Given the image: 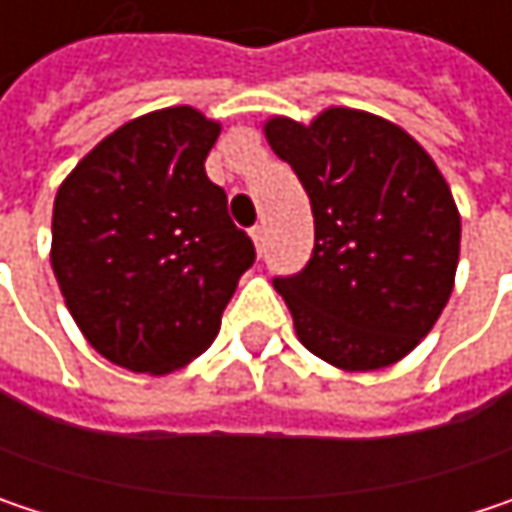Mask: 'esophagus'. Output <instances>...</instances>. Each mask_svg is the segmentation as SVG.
Segmentation results:
<instances>
[{
  "label": "esophagus",
  "mask_w": 512,
  "mask_h": 512,
  "mask_svg": "<svg viewBox=\"0 0 512 512\" xmlns=\"http://www.w3.org/2000/svg\"><path fill=\"white\" fill-rule=\"evenodd\" d=\"M249 234H252V243H255L257 255H263V246H266V231H263V228L257 225V228H252Z\"/></svg>",
  "instance_id": "1"
}]
</instances>
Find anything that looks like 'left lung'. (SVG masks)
<instances>
[{
    "mask_svg": "<svg viewBox=\"0 0 512 512\" xmlns=\"http://www.w3.org/2000/svg\"><path fill=\"white\" fill-rule=\"evenodd\" d=\"M263 136L314 213L308 266L272 281L296 338L347 373L409 356L445 311L460 260V210L439 165L403 127L347 106L308 124L272 115Z\"/></svg>",
    "mask_w": 512,
    "mask_h": 512,
    "instance_id": "obj_1",
    "label": "left lung"
}]
</instances>
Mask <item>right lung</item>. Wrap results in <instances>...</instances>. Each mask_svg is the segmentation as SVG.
I'll return each instance as SVG.
<instances>
[{
    "mask_svg": "<svg viewBox=\"0 0 512 512\" xmlns=\"http://www.w3.org/2000/svg\"><path fill=\"white\" fill-rule=\"evenodd\" d=\"M222 124L192 106L127 121L76 162L52 204V272L85 341L165 376L216 338L255 246L204 159Z\"/></svg>",
    "mask_w": 512,
    "mask_h": 512,
    "instance_id": "right-lung-1",
    "label": "right lung"
}]
</instances>
